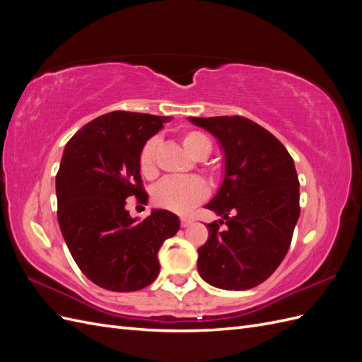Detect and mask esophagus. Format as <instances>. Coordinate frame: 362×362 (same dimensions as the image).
Instances as JSON below:
<instances>
[{"instance_id":"1","label":"esophagus","mask_w":362,"mask_h":362,"mask_svg":"<svg viewBox=\"0 0 362 362\" xmlns=\"http://www.w3.org/2000/svg\"><path fill=\"white\" fill-rule=\"evenodd\" d=\"M190 223H192V218H189V217H181V226H182V228L189 226Z\"/></svg>"}]
</instances>
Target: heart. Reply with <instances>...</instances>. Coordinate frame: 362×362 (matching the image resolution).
Returning a JSON list of instances; mask_svg holds the SVG:
<instances>
[{
    "instance_id": "1",
    "label": "heart",
    "mask_w": 362,
    "mask_h": 362,
    "mask_svg": "<svg viewBox=\"0 0 362 362\" xmlns=\"http://www.w3.org/2000/svg\"><path fill=\"white\" fill-rule=\"evenodd\" d=\"M157 137H149L139 152V170L145 178L151 180L157 175L156 149ZM184 149L194 158H205L211 152V140L199 129H185L181 133ZM208 194L206 182L198 177L166 178L152 190V202L163 210L184 214L202 202Z\"/></svg>"
}]
</instances>
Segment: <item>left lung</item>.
I'll list each match as a JSON object with an SVG mask.
<instances>
[{
  "mask_svg": "<svg viewBox=\"0 0 362 362\" xmlns=\"http://www.w3.org/2000/svg\"><path fill=\"white\" fill-rule=\"evenodd\" d=\"M190 120L214 134L225 151V180L205 206L223 221L206 225L199 275L223 290L257 287L286 258L300 214L294 161L275 136L243 116Z\"/></svg>",
  "mask_w": 362,
  "mask_h": 362,
  "instance_id": "1",
  "label": "left lung"
}]
</instances>
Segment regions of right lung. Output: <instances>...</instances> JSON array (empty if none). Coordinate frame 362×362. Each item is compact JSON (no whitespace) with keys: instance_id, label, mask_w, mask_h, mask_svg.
<instances>
[{"instance_id":"right-lung-1","label":"right lung","mask_w":362,"mask_h":362,"mask_svg":"<svg viewBox=\"0 0 362 362\" xmlns=\"http://www.w3.org/2000/svg\"><path fill=\"white\" fill-rule=\"evenodd\" d=\"M170 119L112 112L84 125L64 148L56 177L59 225L76 266L101 288L148 287L158 276L163 242L178 233L170 211L152 210L136 222L127 210L131 196L146 204L139 152Z\"/></svg>"}]
</instances>
